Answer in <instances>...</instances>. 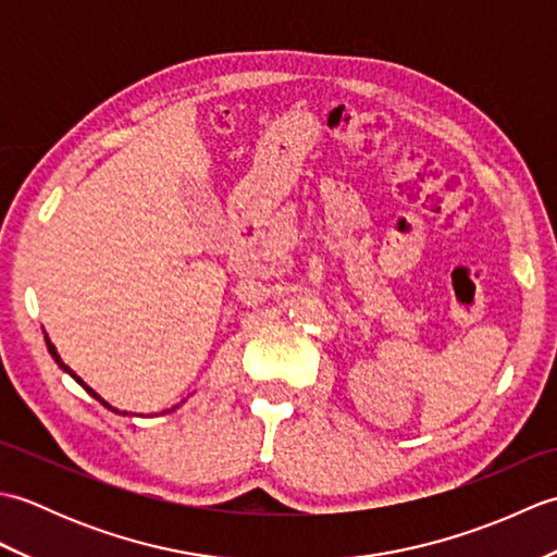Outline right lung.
Returning a JSON list of instances; mask_svg holds the SVG:
<instances>
[{
  "instance_id": "1",
  "label": "right lung",
  "mask_w": 557,
  "mask_h": 557,
  "mask_svg": "<svg viewBox=\"0 0 557 557\" xmlns=\"http://www.w3.org/2000/svg\"><path fill=\"white\" fill-rule=\"evenodd\" d=\"M45 342H47V349H50V354H52V357H54V361H57L59 366H62V369H64V371H66V373H69L71 377H74V381H76L78 385H83V387H86V389H88V393H90L92 397H96V399H100V397H98L96 393H92V389H90V387H88L86 383H83V381H81V377H78V375H76L74 371H71V369H69V366H66V363H64L62 359H59V354L54 351V345H52V342H50V339H47V337H45ZM100 401H102V405H104V407H108V409H112V407H110V405H108V401H104V399H100ZM112 411H116V409H112Z\"/></svg>"
}]
</instances>
